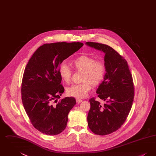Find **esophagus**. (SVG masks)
<instances>
[{
    "mask_svg": "<svg viewBox=\"0 0 156 156\" xmlns=\"http://www.w3.org/2000/svg\"><path fill=\"white\" fill-rule=\"evenodd\" d=\"M76 104H80V103H81L82 102V101L81 99H76Z\"/></svg>",
    "mask_w": 156,
    "mask_h": 156,
    "instance_id": "obj_1",
    "label": "esophagus"
}]
</instances>
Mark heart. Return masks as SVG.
Listing matches in <instances>:
<instances>
[{
  "instance_id": "heart-1",
  "label": "heart",
  "mask_w": 156,
  "mask_h": 156,
  "mask_svg": "<svg viewBox=\"0 0 156 156\" xmlns=\"http://www.w3.org/2000/svg\"><path fill=\"white\" fill-rule=\"evenodd\" d=\"M75 68L83 71L81 83L75 84L68 87L67 94L69 97L78 99L86 97L91 89L92 85H98L104 80L105 74V66L101 60H95L94 58L82 55L73 61ZM59 74L62 81L68 83L71 81L72 69L66 62H62L59 67Z\"/></svg>"
}]
</instances>
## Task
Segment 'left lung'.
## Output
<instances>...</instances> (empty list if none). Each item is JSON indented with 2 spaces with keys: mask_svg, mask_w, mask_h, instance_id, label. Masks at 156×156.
I'll return each mask as SVG.
<instances>
[{
  "mask_svg": "<svg viewBox=\"0 0 156 156\" xmlns=\"http://www.w3.org/2000/svg\"><path fill=\"white\" fill-rule=\"evenodd\" d=\"M86 44L105 54L106 74L97 93L106 103L102 105L94 98L90 99L87 120L93 133L107 135L119 129L131 110L134 95L132 75L126 59L111 47L94 42Z\"/></svg>",
  "mask_w": 156,
  "mask_h": 156,
  "instance_id": "8db88e82",
  "label": "left lung"
}]
</instances>
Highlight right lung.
Here are the masks:
<instances>
[{"label": "right lung", "mask_w": 156, "mask_h": 156, "mask_svg": "<svg viewBox=\"0 0 156 156\" xmlns=\"http://www.w3.org/2000/svg\"><path fill=\"white\" fill-rule=\"evenodd\" d=\"M83 45L79 42L44 44L27 64L22 83L23 105L33 126L42 133L57 135L67 126L68 115L76 101L66 97L55 104L64 91L59 65Z\"/></svg>", "instance_id": "1"}]
</instances>
